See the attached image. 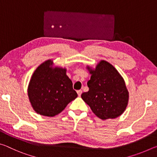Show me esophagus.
<instances>
[{"label":"esophagus","mask_w":157,"mask_h":157,"mask_svg":"<svg viewBox=\"0 0 157 157\" xmlns=\"http://www.w3.org/2000/svg\"><path fill=\"white\" fill-rule=\"evenodd\" d=\"M77 93H78V94L79 96H80L81 94H82V90H78V91H77Z\"/></svg>","instance_id":"34e87169"}]
</instances>
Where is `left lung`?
Listing matches in <instances>:
<instances>
[{"label":"left lung","mask_w":157,"mask_h":157,"mask_svg":"<svg viewBox=\"0 0 157 157\" xmlns=\"http://www.w3.org/2000/svg\"><path fill=\"white\" fill-rule=\"evenodd\" d=\"M91 79L87 82L89 91L81 97L93 112L102 120L116 118L123 113L128 104L129 92L118 71L105 60L95 68L87 66Z\"/></svg>","instance_id":"left-lung-1"}]
</instances>
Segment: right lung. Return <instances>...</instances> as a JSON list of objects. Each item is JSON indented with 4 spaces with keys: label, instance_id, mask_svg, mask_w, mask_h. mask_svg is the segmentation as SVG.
Listing matches in <instances>:
<instances>
[{
    "label": "right lung",
    "instance_id": "add662e5",
    "mask_svg": "<svg viewBox=\"0 0 157 157\" xmlns=\"http://www.w3.org/2000/svg\"><path fill=\"white\" fill-rule=\"evenodd\" d=\"M31 105L37 113L53 117L78 97L66 69L53 67V61L42 63L34 71L28 88Z\"/></svg>",
    "mask_w": 157,
    "mask_h": 157
}]
</instances>
